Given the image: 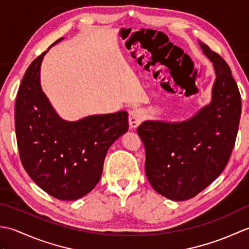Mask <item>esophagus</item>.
<instances>
[{"mask_svg": "<svg viewBox=\"0 0 249 249\" xmlns=\"http://www.w3.org/2000/svg\"><path fill=\"white\" fill-rule=\"evenodd\" d=\"M143 119H144V112L141 109H136L131 111L128 118L130 128L135 129L138 127V126L141 124V122L143 121Z\"/></svg>", "mask_w": 249, "mask_h": 249, "instance_id": "34e87169", "label": "esophagus"}]
</instances>
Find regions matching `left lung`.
<instances>
[{
    "mask_svg": "<svg viewBox=\"0 0 249 249\" xmlns=\"http://www.w3.org/2000/svg\"><path fill=\"white\" fill-rule=\"evenodd\" d=\"M216 80L212 102L192 119L169 123L145 121L137 133L145 149V174L163 197L184 201L215 181L228 163L241 118V95L226 61L205 44Z\"/></svg>",
    "mask_w": 249,
    "mask_h": 249,
    "instance_id": "8db88e82",
    "label": "left lung"
}]
</instances>
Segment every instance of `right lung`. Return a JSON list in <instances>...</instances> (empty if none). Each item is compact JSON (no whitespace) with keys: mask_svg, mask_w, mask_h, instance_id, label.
Here are the masks:
<instances>
[{"mask_svg":"<svg viewBox=\"0 0 249 249\" xmlns=\"http://www.w3.org/2000/svg\"><path fill=\"white\" fill-rule=\"evenodd\" d=\"M46 52L31 63L18 89L15 126L19 155L25 171L47 194L77 200L99 182L109 147L128 130V113L89 115L76 122L61 119L40 88Z\"/></svg>","mask_w":249,"mask_h":249,"instance_id":"add662e5","label":"right lung"}]
</instances>
